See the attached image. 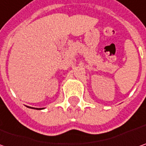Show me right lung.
<instances>
[{"mask_svg": "<svg viewBox=\"0 0 146 146\" xmlns=\"http://www.w3.org/2000/svg\"><path fill=\"white\" fill-rule=\"evenodd\" d=\"M37 109H38V110H42V109H44V108H39H39H37Z\"/></svg>", "mask_w": 146, "mask_h": 146, "instance_id": "obj_1", "label": "right lung"}]
</instances>
